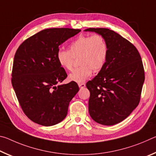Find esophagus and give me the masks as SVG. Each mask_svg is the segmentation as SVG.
Wrapping results in <instances>:
<instances>
[{
    "label": "esophagus",
    "instance_id": "1",
    "mask_svg": "<svg viewBox=\"0 0 156 156\" xmlns=\"http://www.w3.org/2000/svg\"><path fill=\"white\" fill-rule=\"evenodd\" d=\"M78 86L80 88H84L85 87V83H78Z\"/></svg>",
    "mask_w": 156,
    "mask_h": 156
}]
</instances>
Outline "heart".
Wrapping results in <instances>:
<instances>
[{
    "mask_svg": "<svg viewBox=\"0 0 156 156\" xmlns=\"http://www.w3.org/2000/svg\"><path fill=\"white\" fill-rule=\"evenodd\" d=\"M109 52V44L103 36L80 35L71 43L69 50L59 49L56 58L62 68L72 71L75 59L79 58L80 67L71 73L69 79L76 83H83L92 75L93 70L98 72L104 67Z\"/></svg>",
    "mask_w": 156,
    "mask_h": 156,
    "instance_id": "b5f03b06",
    "label": "heart"
}]
</instances>
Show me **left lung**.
Returning a JSON list of instances; mask_svg holds the SVG:
<instances>
[{"label": "left lung", "instance_id": "obj_1", "mask_svg": "<svg viewBox=\"0 0 156 156\" xmlns=\"http://www.w3.org/2000/svg\"><path fill=\"white\" fill-rule=\"evenodd\" d=\"M103 36L109 57L98 75L86 84L90 91L89 112L103 125L122 122L138 106L144 81V70L138 49L120 34L106 28H88Z\"/></svg>", "mask_w": 156, "mask_h": 156}]
</instances>
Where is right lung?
<instances>
[{"instance_id": "right-lung-1", "label": "right lung", "mask_w": 156, "mask_h": 156, "mask_svg": "<svg viewBox=\"0 0 156 156\" xmlns=\"http://www.w3.org/2000/svg\"><path fill=\"white\" fill-rule=\"evenodd\" d=\"M80 31L51 28L23 41L16 52L12 84L20 107L38 125L52 126L67 114L69 102L79 90L74 81L57 85L67 74L56 58L60 46Z\"/></svg>"}]
</instances>
